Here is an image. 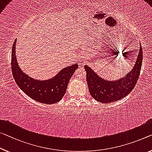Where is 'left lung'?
I'll return each instance as SVG.
<instances>
[{
  "label": "left lung",
  "instance_id": "8db88e82",
  "mask_svg": "<svg viewBox=\"0 0 152 152\" xmlns=\"http://www.w3.org/2000/svg\"><path fill=\"white\" fill-rule=\"evenodd\" d=\"M142 61V50L141 46L133 69L123 78L115 81L102 78L91 67L85 65L87 81L91 96L102 103L114 102L125 98L137 85L141 72Z\"/></svg>",
  "mask_w": 152,
  "mask_h": 152
}]
</instances>
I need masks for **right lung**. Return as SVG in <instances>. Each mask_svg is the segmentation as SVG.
<instances>
[{"mask_svg":"<svg viewBox=\"0 0 152 152\" xmlns=\"http://www.w3.org/2000/svg\"><path fill=\"white\" fill-rule=\"evenodd\" d=\"M15 44L16 39L13 42L11 52V70L20 89L38 102L53 104L60 101L66 92L70 78L78 69V63L65 67L53 78L37 80L26 75L20 68L15 56Z\"/></svg>","mask_w":152,"mask_h":152,"instance_id":"obj_1","label":"right lung"}]
</instances>
